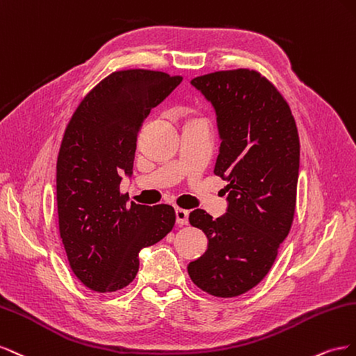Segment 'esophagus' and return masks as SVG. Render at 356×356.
I'll return each mask as SVG.
<instances>
[{
	"label": "esophagus",
	"instance_id": "34e87169",
	"mask_svg": "<svg viewBox=\"0 0 356 356\" xmlns=\"http://www.w3.org/2000/svg\"><path fill=\"white\" fill-rule=\"evenodd\" d=\"M188 218H189L188 210L180 209V207L176 209V222L179 223V225H188V222H189Z\"/></svg>",
	"mask_w": 356,
	"mask_h": 356
}]
</instances>
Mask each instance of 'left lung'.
<instances>
[{
	"label": "left lung",
	"mask_w": 356,
	"mask_h": 356,
	"mask_svg": "<svg viewBox=\"0 0 356 356\" xmlns=\"http://www.w3.org/2000/svg\"><path fill=\"white\" fill-rule=\"evenodd\" d=\"M216 110L220 149L215 175L227 181L228 210L213 219L191 211L209 248L188 273L210 296L231 298L267 276L296 215L300 138L289 104L268 79L249 68L192 79Z\"/></svg>",
	"instance_id": "left-lung-1"
}]
</instances>
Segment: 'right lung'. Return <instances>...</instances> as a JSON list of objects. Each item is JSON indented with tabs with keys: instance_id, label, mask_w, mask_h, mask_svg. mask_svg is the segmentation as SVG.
<instances>
[{
	"instance_id": "obj_1",
	"label": "right lung",
	"mask_w": 356,
	"mask_h": 356,
	"mask_svg": "<svg viewBox=\"0 0 356 356\" xmlns=\"http://www.w3.org/2000/svg\"><path fill=\"white\" fill-rule=\"evenodd\" d=\"M181 76L143 68L115 71L71 116L56 161L59 234L70 267L85 286L115 292L133 282L138 252L164 238L176 211L131 202L119 186L131 176L141 124Z\"/></svg>"
}]
</instances>
